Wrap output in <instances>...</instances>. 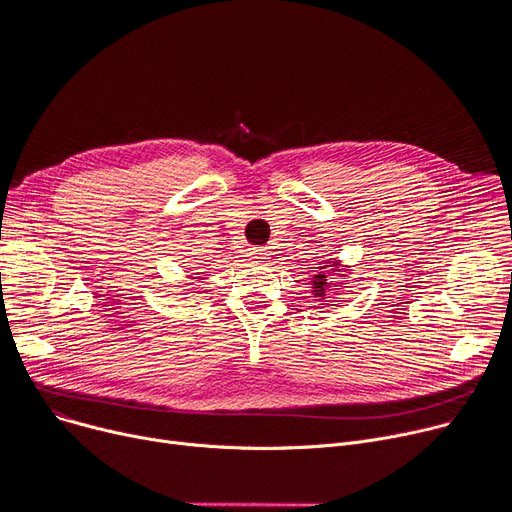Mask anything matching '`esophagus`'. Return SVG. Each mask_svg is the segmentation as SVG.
Returning <instances> with one entry per match:
<instances>
[{"mask_svg":"<svg viewBox=\"0 0 512 512\" xmlns=\"http://www.w3.org/2000/svg\"><path fill=\"white\" fill-rule=\"evenodd\" d=\"M249 257H251L253 263H265V261L269 259V257H267V251H265V249H259V247H257V249H251V251H249Z\"/></svg>","mask_w":512,"mask_h":512,"instance_id":"34e87169","label":"esophagus"}]
</instances>
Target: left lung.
<instances>
[{
	"mask_svg": "<svg viewBox=\"0 0 512 512\" xmlns=\"http://www.w3.org/2000/svg\"><path fill=\"white\" fill-rule=\"evenodd\" d=\"M346 274H350V265H344L339 259H327V261H319L317 274L311 280V290L315 294V298L319 302H329V294L331 292H339L342 288H333L339 286L342 282H335L333 278H346Z\"/></svg>",
	"mask_w": 512,
	"mask_h": 512,
	"instance_id": "obj_1",
	"label": "left lung"
}]
</instances>
